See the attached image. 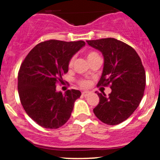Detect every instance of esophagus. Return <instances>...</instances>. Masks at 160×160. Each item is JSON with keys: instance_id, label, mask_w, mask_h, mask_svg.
Here are the masks:
<instances>
[{"instance_id": "34e87169", "label": "esophagus", "mask_w": 160, "mask_h": 160, "mask_svg": "<svg viewBox=\"0 0 160 160\" xmlns=\"http://www.w3.org/2000/svg\"><path fill=\"white\" fill-rule=\"evenodd\" d=\"M89 92L88 91H83V92H82V96H86V95H89Z\"/></svg>"}]
</instances>
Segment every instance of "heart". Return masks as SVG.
<instances>
[{
	"instance_id": "b5f03b06",
	"label": "heart",
	"mask_w": 160,
	"mask_h": 160,
	"mask_svg": "<svg viewBox=\"0 0 160 160\" xmlns=\"http://www.w3.org/2000/svg\"><path fill=\"white\" fill-rule=\"evenodd\" d=\"M98 56H98V53L95 52H88V54H87V58H88V60H89V62H91L93 59H95V58H97V57H98ZM74 59H75L74 56H73L72 58L70 59L69 63H68L69 67H71V66L73 65V64H74ZM78 84L80 86L84 88V87H87V86L89 85V82L88 81V80H84V79H81V80H78Z\"/></svg>"
}]
</instances>
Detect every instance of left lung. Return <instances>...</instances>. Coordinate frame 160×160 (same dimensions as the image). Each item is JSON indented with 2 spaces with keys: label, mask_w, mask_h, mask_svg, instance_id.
Instances as JSON below:
<instances>
[{
  "label": "left lung",
  "mask_w": 160,
  "mask_h": 160,
  "mask_svg": "<svg viewBox=\"0 0 160 160\" xmlns=\"http://www.w3.org/2000/svg\"><path fill=\"white\" fill-rule=\"evenodd\" d=\"M87 43L103 54L102 77L97 86H108L111 92H98L99 103L93 109L104 123L117 125L128 118L143 98L146 74L141 58L129 45L115 38L87 40Z\"/></svg>",
  "instance_id": "8db88e82"
}]
</instances>
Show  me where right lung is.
Returning <instances> with one entry per match:
<instances>
[{"mask_svg":"<svg viewBox=\"0 0 160 160\" xmlns=\"http://www.w3.org/2000/svg\"><path fill=\"white\" fill-rule=\"evenodd\" d=\"M85 42L49 40L29 52L18 73V92L22 105L34 122L46 128H58L69 120L76 99V89L65 94L56 92L62 76L68 71L70 59Z\"/></svg>","mask_w":160,"mask_h":160,"instance_id":"add662e5","label":"right lung"}]
</instances>
